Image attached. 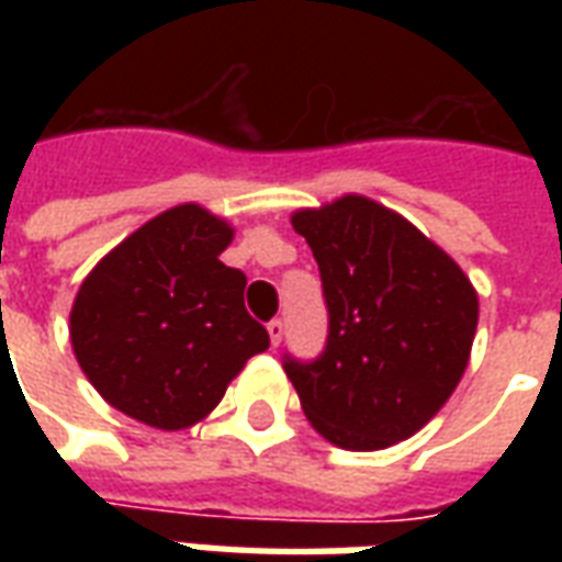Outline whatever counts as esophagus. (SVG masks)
Here are the masks:
<instances>
[{"label":"esophagus","mask_w":562,"mask_h":562,"mask_svg":"<svg viewBox=\"0 0 562 562\" xmlns=\"http://www.w3.org/2000/svg\"><path fill=\"white\" fill-rule=\"evenodd\" d=\"M268 334H270V342H273V346H280L282 334H285V325H282V318H270Z\"/></svg>","instance_id":"1"}]
</instances>
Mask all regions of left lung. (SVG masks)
<instances>
[{"label":"left lung","instance_id":"obj_1","mask_svg":"<svg viewBox=\"0 0 562 562\" xmlns=\"http://www.w3.org/2000/svg\"><path fill=\"white\" fill-rule=\"evenodd\" d=\"M292 225L318 265L328 340L313 361L285 355V376L334 446H394L458 389L479 325L475 289L413 222L370 198L301 210Z\"/></svg>","mask_w":562,"mask_h":562}]
</instances>
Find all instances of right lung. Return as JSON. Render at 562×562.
Here are the masks:
<instances>
[{"mask_svg":"<svg viewBox=\"0 0 562 562\" xmlns=\"http://www.w3.org/2000/svg\"><path fill=\"white\" fill-rule=\"evenodd\" d=\"M232 234L204 207L180 204L128 234L80 285L71 306L78 364L128 418L192 427L270 346L246 313L244 270L220 261Z\"/></svg>","mask_w":562,"mask_h":562,"instance_id":"obj_1","label":"right lung"}]
</instances>
